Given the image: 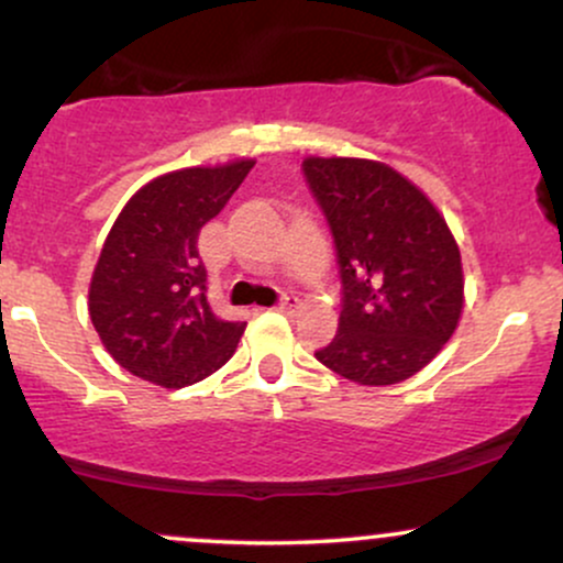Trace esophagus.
Returning <instances> with one entry per match:
<instances>
[{
	"mask_svg": "<svg viewBox=\"0 0 563 563\" xmlns=\"http://www.w3.org/2000/svg\"><path fill=\"white\" fill-rule=\"evenodd\" d=\"M275 309L277 312H296V309H299V299H296L294 294H286L280 301L275 303Z\"/></svg>",
	"mask_w": 563,
	"mask_h": 563,
	"instance_id": "1",
	"label": "esophagus"
}]
</instances>
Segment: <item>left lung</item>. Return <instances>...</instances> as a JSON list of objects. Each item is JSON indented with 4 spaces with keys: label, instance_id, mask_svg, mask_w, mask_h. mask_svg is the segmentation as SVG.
<instances>
[{
    "label": "left lung",
    "instance_id": "obj_1",
    "mask_svg": "<svg viewBox=\"0 0 563 563\" xmlns=\"http://www.w3.org/2000/svg\"><path fill=\"white\" fill-rule=\"evenodd\" d=\"M301 172L328 219L341 275L339 333L314 357L363 386L416 376L461 320V251L448 222L378 161L307 158Z\"/></svg>",
    "mask_w": 563,
    "mask_h": 563
}]
</instances>
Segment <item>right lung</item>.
<instances>
[{
	"label": "right lung",
	"instance_id": "right-lung-1",
	"mask_svg": "<svg viewBox=\"0 0 563 563\" xmlns=\"http://www.w3.org/2000/svg\"><path fill=\"white\" fill-rule=\"evenodd\" d=\"M254 161L183 169L147 183L108 232L89 283V318L132 376L183 389L219 371L245 331L209 303L198 235L228 206Z\"/></svg>",
	"mask_w": 563,
	"mask_h": 563
}]
</instances>
